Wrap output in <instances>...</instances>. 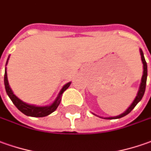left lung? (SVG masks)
<instances>
[{"label":"left lung","instance_id":"8db88e82","mask_svg":"<svg viewBox=\"0 0 151 151\" xmlns=\"http://www.w3.org/2000/svg\"><path fill=\"white\" fill-rule=\"evenodd\" d=\"M140 56H141V61H142V63H143V75H142V78H141L140 88H139V90H138V93H137V95H136V98L134 99V101H133V102L131 104V106L127 108V111H125L122 114L119 115V116H111V117H102L103 119L111 120V119L122 118V117H123V116H127V114H129V113H130V112L134 109V107L137 105V103H138V102L142 99V97H143V96H144L145 91L146 80H147V63H146V62H145V57H144V54H143V51H142L141 49H140ZM93 114H94V113H93ZM96 116H97V115H96ZM99 117H101V116H99Z\"/></svg>","mask_w":151,"mask_h":151}]
</instances>
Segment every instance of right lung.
Here are the masks:
<instances>
[{"mask_svg": "<svg viewBox=\"0 0 151 151\" xmlns=\"http://www.w3.org/2000/svg\"><path fill=\"white\" fill-rule=\"evenodd\" d=\"M10 56L8 57L6 61V64L8 63ZM4 83H5V88H6V91L7 95L9 96V97L11 98V100L12 102L14 103V105L19 109L22 113H24L26 116H33V117H44L48 115L51 114L52 112H54V111L57 109V107L59 105L60 101H61V97L63 92L68 88V87L70 86L71 82L66 83L62 89L60 90V92L58 93V97H56V99L54 100L53 103H51L49 106H39L35 105H31V104H28V103H25L23 101H21L19 98L15 96L13 91L11 90V87L9 85V82H8V78H7V72H6V68H5V75H4Z\"/></svg>", "mask_w": 151, "mask_h": 151, "instance_id": "right-lung-1", "label": "right lung"}]
</instances>
